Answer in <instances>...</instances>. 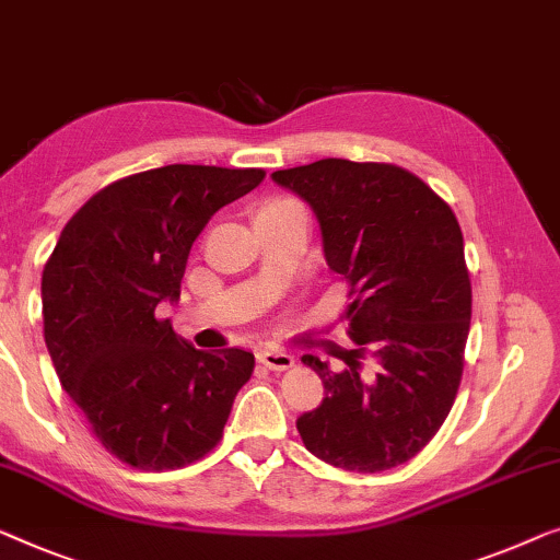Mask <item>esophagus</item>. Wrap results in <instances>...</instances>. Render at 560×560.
<instances>
[{
	"label": "esophagus",
	"mask_w": 560,
	"mask_h": 560,
	"mask_svg": "<svg viewBox=\"0 0 560 560\" xmlns=\"http://www.w3.org/2000/svg\"><path fill=\"white\" fill-rule=\"evenodd\" d=\"M257 361L272 371H288L295 366V355L280 351V348H260V351H257Z\"/></svg>",
	"instance_id": "34e87169"
}]
</instances>
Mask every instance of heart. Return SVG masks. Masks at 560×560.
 Returning a JSON list of instances; mask_svg holds the SVG:
<instances>
[{"mask_svg": "<svg viewBox=\"0 0 560 560\" xmlns=\"http://www.w3.org/2000/svg\"><path fill=\"white\" fill-rule=\"evenodd\" d=\"M290 201H293V199H272L270 205H265L262 209H267V207H282V205H290Z\"/></svg>", "mask_w": 560, "mask_h": 560, "instance_id": "1", "label": "heart"}]
</instances>
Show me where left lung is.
Instances as JSON below:
<instances>
[{
  "mask_svg": "<svg viewBox=\"0 0 560 560\" xmlns=\"http://www.w3.org/2000/svg\"><path fill=\"white\" fill-rule=\"evenodd\" d=\"M272 179L313 207L323 253L346 280L348 336L359 348L330 371L303 355L326 399L298 419L307 452L351 472L404 465L455 404L472 318L465 242L452 207L417 174L376 161L320 159ZM377 355L376 377L358 359Z\"/></svg>",
  "mask_w": 560,
  "mask_h": 560,
  "instance_id": "8db88e82",
  "label": "left lung"
}]
</instances>
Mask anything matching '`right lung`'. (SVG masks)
Listing matches in <instances>:
<instances>
[{
  "mask_svg": "<svg viewBox=\"0 0 560 560\" xmlns=\"http://www.w3.org/2000/svg\"><path fill=\"white\" fill-rule=\"evenodd\" d=\"M262 168L172 164L93 194L43 270L45 343L101 444L139 469H179L222 440L255 371L242 348L199 351L159 318L179 300L189 249Z\"/></svg>",
  "mask_w": 560,
  "mask_h": 560,
  "instance_id": "1",
  "label": "right lung"
}]
</instances>
